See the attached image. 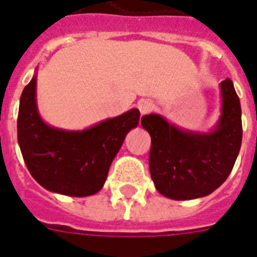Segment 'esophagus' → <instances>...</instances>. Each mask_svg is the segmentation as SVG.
Here are the masks:
<instances>
[{
	"instance_id": "esophagus-1",
	"label": "esophagus",
	"mask_w": 257,
	"mask_h": 257,
	"mask_svg": "<svg viewBox=\"0 0 257 257\" xmlns=\"http://www.w3.org/2000/svg\"><path fill=\"white\" fill-rule=\"evenodd\" d=\"M138 109L142 114L150 113V111L153 110V102H151V100H148V99L140 100V102L138 103Z\"/></svg>"
}]
</instances>
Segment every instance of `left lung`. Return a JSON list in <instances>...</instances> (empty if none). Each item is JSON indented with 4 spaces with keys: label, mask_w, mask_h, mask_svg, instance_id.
Returning a JSON list of instances; mask_svg holds the SVG:
<instances>
[{
    "label": "left lung",
    "mask_w": 257,
    "mask_h": 257,
    "mask_svg": "<svg viewBox=\"0 0 257 257\" xmlns=\"http://www.w3.org/2000/svg\"><path fill=\"white\" fill-rule=\"evenodd\" d=\"M222 115L210 134L181 131L158 114L142 117L151 136L150 173L155 188L173 200L210 195L229 177L242 140L241 104L230 79L220 83Z\"/></svg>",
    "instance_id": "obj_1"
}]
</instances>
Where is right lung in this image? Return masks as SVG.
Masks as SVG:
<instances>
[{
  "instance_id": "obj_1",
  "label": "right lung",
  "mask_w": 257,
  "mask_h": 257,
  "mask_svg": "<svg viewBox=\"0 0 257 257\" xmlns=\"http://www.w3.org/2000/svg\"><path fill=\"white\" fill-rule=\"evenodd\" d=\"M35 88L34 76L23 90L17 117V140L31 176L47 191L66 196L99 192L123 139L138 126L140 111L129 110L85 131H62L42 121Z\"/></svg>"
}]
</instances>
